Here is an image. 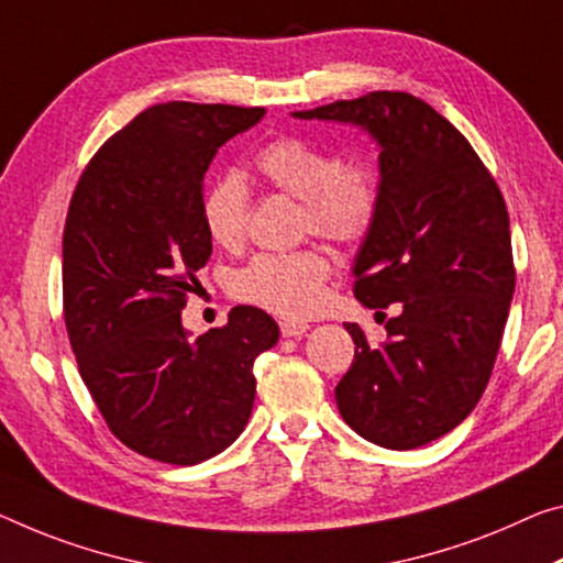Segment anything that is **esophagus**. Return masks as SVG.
Wrapping results in <instances>:
<instances>
[{
  "instance_id": "1",
  "label": "esophagus",
  "mask_w": 563,
  "mask_h": 563,
  "mask_svg": "<svg viewBox=\"0 0 563 563\" xmlns=\"http://www.w3.org/2000/svg\"><path fill=\"white\" fill-rule=\"evenodd\" d=\"M306 330H308V323H302V320H283L280 323L283 338H300Z\"/></svg>"
}]
</instances>
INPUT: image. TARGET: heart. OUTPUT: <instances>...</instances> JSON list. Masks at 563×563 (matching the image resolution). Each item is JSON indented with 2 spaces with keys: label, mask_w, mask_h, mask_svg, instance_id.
I'll return each instance as SVG.
<instances>
[{
  "label": "heart",
  "mask_w": 563,
  "mask_h": 563,
  "mask_svg": "<svg viewBox=\"0 0 563 563\" xmlns=\"http://www.w3.org/2000/svg\"><path fill=\"white\" fill-rule=\"evenodd\" d=\"M255 173L273 190L300 200V230L335 245H358L376 228L383 202L380 175L363 159H345L338 150L298 135H280L253 155ZM250 187L238 173L212 180L200 202L205 233L212 243L243 245L250 218ZM320 250L257 255L233 273L230 290L250 306L283 318H308L323 306L330 278Z\"/></svg>",
  "instance_id": "1"
}]
</instances>
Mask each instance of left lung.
<instances>
[{"mask_svg":"<svg viewBox=\"0 0 563 563\" xmlns=\"http://www.w3.org/2000/svg\"><path fill=\"white\" fill-rule=\"evenodd\" d=\"M361 124L380 145L383 202L355 257V298L398 308L386 343L345 323L355 355L335 404L383 449L456 428L484 396L511 308L516 267L506 200L468 140L408 92H368L296 112Z\"/></svg>","mask_w":563,"mask_h":563,"instance_id":"8db88e82","label":"left lung"}]
</instances>
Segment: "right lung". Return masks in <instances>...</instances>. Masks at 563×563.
<instances>
[{
    "label": "right lung",
    "mask_w": 563,
    "mask_h": 563,
    "mask_svg": "<svg viewBox=\"0 0 563 563\" xmlns=\"http://www.w3.org/2000/svg\"><path fill=\"white\" fill-rule=\"evenodd\" d=\"M263 107L165 102L104 142L79 175L62 235V300L79 376L140 456L192 466L233 443L255 400L253 363L278 343L261 308L190 341L180 313L208 263L202 177Z\"/></svg>",
    "instance_id": "obj_1"
}]
</instances>
